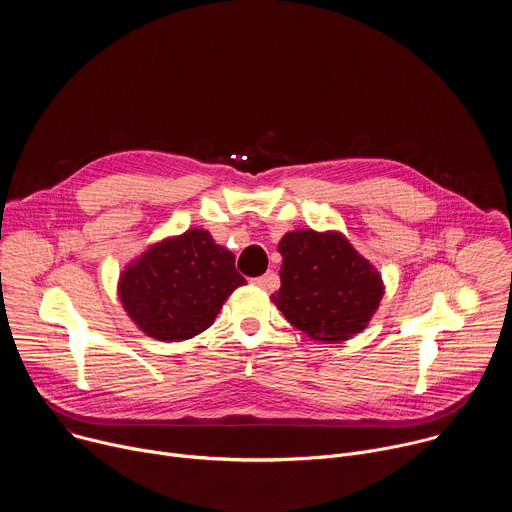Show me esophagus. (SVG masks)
<instances>
[{
	"label": "esophagus",
	"mask_w": 512,
	"mask_h": 512,
	"mask_svg": "<svg viewBox=\"0 0 512 512\" xmlns=\"http://www.w3.org/2000/svg\"><path fill=\"white\" fill-rule=\"evenodd\" d=\"M253 283L259 287H273L277 283V277H275V273H265L261 277H255Z\"/></svg>",
	"instance_id": "obj_1"
}]
</instances>
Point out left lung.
<instances>
[{
    "mask_svg": "<svg viewBox=\"0 0 512 512\" xmlns=\"http://www.w3.org/2000/svg\"><path fill=\"white\" fill-rule=\"evenodd\" d=\"M277 251L281 287L271 300L291 326L328 344L369 326L385 294L383 277L342 233L291 231Z\"/></svg>",
    "mask_w": 512,
    "mask_h": 512,
    "instance_id": "obj_1",
    "label": "left lung"
}]
</instances>
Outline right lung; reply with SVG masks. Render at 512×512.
I'll use <instances>...</instances> for the list:
<instances>
[{
	"label": "right lung",
	"instance_id": "1",
	"mask_svg": "<svg viewBox=\"0 0 512 512\" xmlns=\"http://www.w3.org/2000/svg\"><path fill=\"white\" fill-rule=\"evenodd\" d=\"M245 283L229 249L216 245L204 229H188L129 261L117 294L143 334L180 342L210 328L227 298Z\"/></svg>",
	"mask_w": 512,
	"mask_h": 512
}]
</instances>
